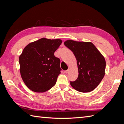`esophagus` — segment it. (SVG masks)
Wrapping results in <instances>:
<instances>
[{
  "instance_id": "1",
  "label": "esophagus",
  "mask_w": 124,
  "mask_h": 124,
  "mask_svg": "<svg viewBox=\"0 0 124 124\" xmlns=\"http://www.w3.org/2000/svg\"><path fill=\"white\" fill-rule=\"evenodd\" d=\"M69 69H68L67 70L64 71V73H67L68 71H69Z\"/></svg>"
}]
</instances>
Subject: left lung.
<instances>
[{"mask_svg": "<svg viewBox=\"0 0 124 124\" xmlns=\"http://www.w3.org/2000/svg\"><path fill=\"white\" fill-rule=\"evenodd\" d=\"M64 44L72 51L78 65V77L75 81H70L71 85L83 93L94 90L105 75L104 57L91 42L68 40Z\"/></svg>", "mask_w": 124, "mask_h": 124, "instance_id": "8db88e82", "label": "left lung"}]
</instances>
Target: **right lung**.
<instances>
[{"label":"right lung","instance_id":"add662e5","mask_svg":"<svg viewBox=\"0 0 124 124\" xmlns=\"http://www.w3.org/2000/svg\"><path fill=\"white\" fill-rule=\"evenodd\" d=\"M61 39L41 38L26 46L19 57L20 73L24 84L33 92L43 93L53 87L61 73L60 60L54 52Z\"/></svg>","mask_w":124,"mask_h":124}]
</instances>
